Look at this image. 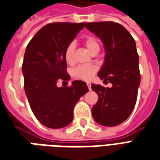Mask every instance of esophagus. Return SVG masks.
Listing matches in <instances>:
<instances>
[{
	"mask_svg": "<svg viewBox=\"0 0 160 160\" xmlns=\"http://www.w3.org/2000/svg\"><path fill=\"white\" fill-rule=\"evenodd\" d=\"M87 86H88V88H89V89L90 90V89H91V83L89 82H87Z\"/></svg>",
	"mask_w": 160,
	"mask_h": 160,
	"instance_id": "esophagus-1",
	"label": "esophagus"
}]
</instances>
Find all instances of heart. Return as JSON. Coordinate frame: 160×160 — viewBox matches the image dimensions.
Here are the masks:
<instances>
[{
    "label": "heart",
    "mask_w": 160,
    "mask_h": 160,
    "mask_svg": "<svg viewBox=\"0 0 160 160\" xmlns=\"http://www.w3.org/2000/svg\"><path fill=\"white\" fill-rule=\"evenodd\" d=\"M84 46H86L87 50L89 52L94 53L96 52H99L100 46L99 43L96 38L93 37H89L84 39ZM76 49V45L74 42H71L69 44L65 49L64 52V58L68 64H73L74 63V53ZM97 71V67L93 64H84V65H79L73 70V76L75 78L82 79V80H89L95 75Z\"/></svg>",
    "instance_id": "1"
}]
</instances>
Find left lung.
<instances>
[{"label":"left lung","instance_id":"1","mask_svg":"<svg viewBox=\"0 0 160 160\" xmlns=\"http://www.w3.org/2000/svg\"><path fill=\"white\" fill-rule=\"evenodd\" d=\"M85 28L100 38L105 50L103 64L97 75L113 85L91 84L98 95L92 116L100 125L117 126L128 118L136 103L140 83L136 44L128 31L115 22L86 23Z\"/></svg>","mask_w":160,"mask_h":160}]
</instances>
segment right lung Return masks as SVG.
<instances>
[{
    "label": "right lung",
    "mask_w": 160,
    "mask_h": 160,
    "mask_svg": "<svg viewBox=\"0 0 160 160\" xmlns=\"http://www.w3.org/2000/svg\"><path fill=\"white\" fill-rule=\"evenodd\" d=\"M85 23H52L42 28L26 48L22 73L28 102L38 122L50 128H62L73 120V109L89 91L86 82L72 81L58 87V79L70 81L65 49Z\"/></svg>",
    "instance_id": "obj_1"
}]
</instances>
